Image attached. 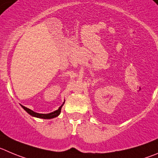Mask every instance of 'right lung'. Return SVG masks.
Returning a JSON list of instances; mask_svg holds the SVG:
<instances>
[{"label": "right lung", "instance_id": "1", "mask_svg": "<svg viewBox=\"0 0 158 158\" xmlns=\"http://www.w3.org/2000/svg\"><path fill=\"white\" fill-rule=\"evenodd\" d=\"M22 107H23V108H24V110H26V112L29 113L30 115L34 116V117H36V118H40L51 119V118H53L57 117V116H58L59 114H60V113H61V107H62V105L59 107V108L57 109V110H55V111H54V112L50 113V114H39V113H36V112H34V111H32V110H30V109H29V108H27V107H24V106L22 105Z\"/></svg>", "mask_w": 158, "mask_h": 158}]
</instances>
